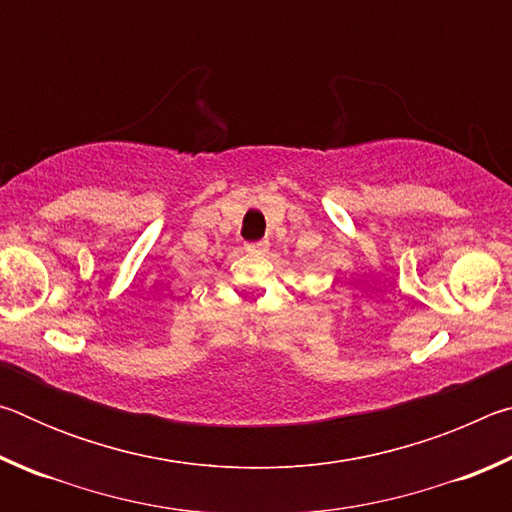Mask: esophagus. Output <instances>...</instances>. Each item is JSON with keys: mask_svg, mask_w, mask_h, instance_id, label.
Segmentation results:
<instances>
[{"mask_svg": "<svg viewBox=\"0 0 512 512\" xmlns=\"http://www.w3.org/2000/svg\"><path fill=\"white\" fill-rule=\"evenodd\" d=\"M248 253H255V255H262L268 250V241H255V244H248L246 246Z\"/></svg>", "mask_w": 512, "mask_h": 512, "instance_id": "esophagus-1", "label": "esophagus"}]
</instances>
